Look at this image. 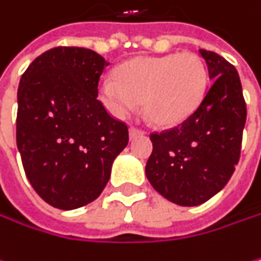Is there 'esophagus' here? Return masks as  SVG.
Segmentation results:
<instances>
[{
  "mask_svg": "<svg viewBox=\"0 0 261 261\" xmlns=\"http://www.w3.org/2000/svg\"><path fill=\"white\" fill-rule=\"evenodd\" d=\"M144 135V132H142V129L141 128H136V126H132V128H129V138H138V136H142Z\"/></svg>",
  "mask_w": 261,
  "mask_h": 261,
  "instance_id": "obj_1",
  "label": "esophagus"
}]
</instances>
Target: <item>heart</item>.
<instances>
[{
    "label": "heart",
    "mask_w": 261,
    "mask_h": 261,
    "mask_svg": "<svg viewBox=\"0 0 261 261\" xmlns=\"http://www.w3.org/2000/svg\"><path fill=\"white\" fill-rule=\"evenodd\" d=\"M207 68L195 52L139 57L117 69V80L105 77L100 96L117 117H126L142 102L147 119L170 126L187 119L201 103Z\"/></svg>",
    "instance_id": "b5f03b06"
}]
</instances>
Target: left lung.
<instances>
[{
	"instance_id": "1",
	"label": "left lung",
	"mask_w": 261,
	"mask_h": 261,
	"mask_svg": "<svg viewBox=\"0 0 261 261\" xmlns=\"http://www.w3.org/2000/svg\"><path fill=\"white\" fill-rule=\"evenodd\" d=\"M211 86L178 126L151 133L145 175L153 189L179 206H199L230 179L240 159L246 102L238 72L221 55L199 49Z\"/></svg>"
}]
</instances>
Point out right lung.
Masks as SVG:
<instances>
[{"mask_svg":"<svg viewBox=\"0 0 261 261\" xmlns=\"http://www.w3.org/2000/svg\"><path fill=\"white\" fill-rule=\"evenodd\" d=\"M108 65L91 49L59 46L21 75L16 147L31 186L52 207L72 211L94 201L128 144L126 123L97 99Z\"/></svg>","mask_w":261,"mask_h":261,"instance_id":"1","label":"right lung"}]
</instances>
